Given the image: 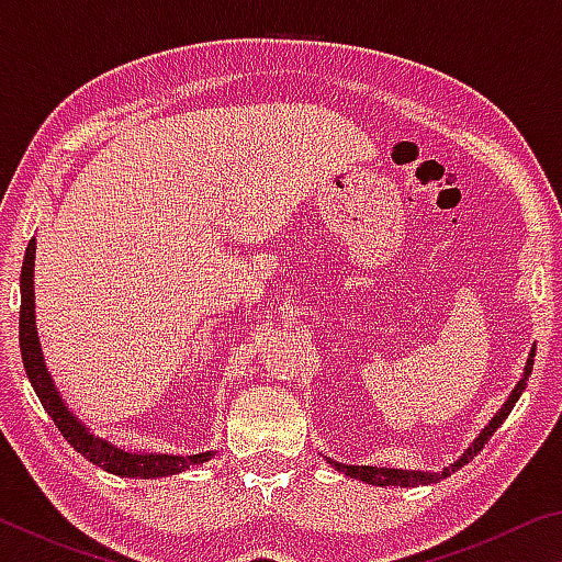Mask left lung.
<instances>
[{
  "label": "left lung",
  "instance_id": "obj_1",
  "mask_svg": "<svg viewBox=\"0 0 562 562\" xmlns=\"http://www.w3.org/2000/svg\"><path fill=\"white\" fill-rule=\"evenodd\" d=\"M532 357H536V347L530 349V355H528V361H526V369H522V376H520V382L516 384V389H513L510 392V396H508V402L503 404L498 412H496V416L491 418L488 422V426L486 429H483L479 436H475L473 439V443L469 446V449H465L459 459H456L453 463H449L446 465V469H441V471H402V469H376V465H345V463H337V461H329L331 465H335L337 471H341V473H347L349 479H357V481H364V483H372V486H408V488H414V486H426V483H436V481H441V479H446V475H451L453 471H459L461 465H465L469 463L475 453H479L483 446L488 443V439L493 434H496V429L498 426L506 422V416L510 414V408L516 406V402L520 398V394H522V389H526V382H528V376H530V372H532Z\"/></svg>",
  "mask_w": 562,
  "mask_h": 562
}]
</instances>
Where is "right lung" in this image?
<instances>
[{"label":"right lung","instance_id":"obj_1","mask_svg":"<svg viewBox=\"0 0 562 562\" xmlns=\"http://www.w3.org/2000/svg\"><path fill=\"white\" fill-rule=\"evenodd\" d=\"M34 252L36 240L26 245V255L22 262V278H19V290H22V310H19V347H22V361L26 376L40 396L46 414L52 416L56 429L69 441L76 451L87 456L99 469L109 471L123 479H160V475H173L180 471L201 465L203 461L213 459V451L193 453V456H170V453H136L126 451L121 446L111 443L109 439L93 434L87 424L79 422L69 406L64 404L61 392L56 389L52 372L46 369L44 351L40 345V331H36L34 319Z\"/></svg>","mask_w":562,"mask_h":562}]
</instances>
